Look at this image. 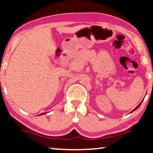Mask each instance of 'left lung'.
<instances>
[{"instance_id": "1", "label": "left lung", "mask_w": 153, "mask_h": 153, "mask_svg": "<svg viewBox=\"0 0 153 153\" xmlns=\"http://www.w3.org/2000/svg\"><path fill=\"white\" fill-rule=\"evenodd\" d=\"M142 101L140 102V104H139V105L138 106H137V107L135 108H134V109L132 111H131V112H133V111H135V110H136L137 109V108H138L139 107H140V105L142 104Z\"/></svg>"}]
</instances>
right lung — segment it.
Listing matches in <instances>:
<instances>
[{"label": "right lung", "mask_w": 153, "mask_h": 153, "mask_svg": "<svg viewBox=\"0 0 153 153\" xmlns=\"http://www.w3.org/2000/svg\"><path fill=\"white\" fill-rule=\"evenodd\" d=\"M43 114H45V113H42V114H40V115H43Z\"/></svg>", "instance_id": "add662e5"}]
</instances>
